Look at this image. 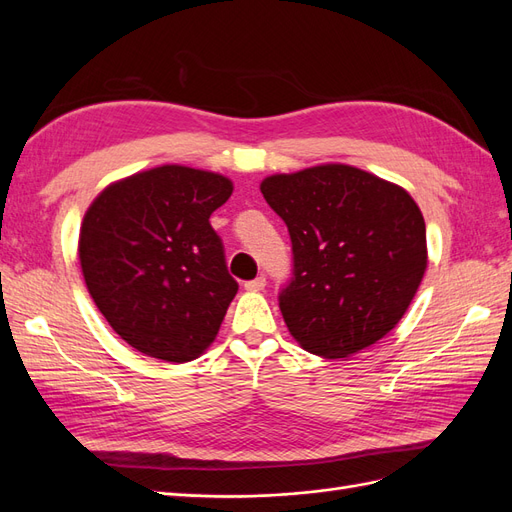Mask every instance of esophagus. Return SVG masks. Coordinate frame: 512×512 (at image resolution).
Segmentation results:
<instances>
[{"label": "esophagus", "mask_w": 512, "mask_h": 512, "mask_svg": "<svg viewBox=\"0 0 512 512\" xmlns=\"http://www.w3.org/2000/svg\"><path fill=\"white\" fill-rule=\"evenodd\" d=\"M245 286V290H250V292H260L262 288H265L267 286V280H265V277H256V280H250V282H245L243 284Z\"/></svg>", "instance_id": "esophagus-1"}]
</instances>
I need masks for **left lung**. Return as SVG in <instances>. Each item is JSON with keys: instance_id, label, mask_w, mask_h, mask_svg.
I'll return each mask as SVG.
<instances>
[{"instance_id": "8db88e82", "label": "left lung", "mask_w": 512, "mask_h": 512, "mask_svg": "<svg viewBox=\"0 0 512 512\" xmlns=\"http://www.w3.org/2000/svg\"><path fill=\"white\" fill-rule=\"evenodd\" d=\"M260 192L292 241V277L280 292L290 335L307 352L346 359L395 329L427 269L412 196L346 164L271 175Z\"/></svg>"}]
</instances>
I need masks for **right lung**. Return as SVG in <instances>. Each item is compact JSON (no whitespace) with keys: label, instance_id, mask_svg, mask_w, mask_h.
Segmentation results:
<instances>
[{"label":"right lung","instance_id":"1","mask_svg":"<svg viewBox=\"0 0 512 512\" xmlns=\"http://www.w3.org/2000/svg\"><path fill=\"white\" fill-rule=\"evenodd\" d=\"M232 181L166 164L121 179L87 209L79 258L87 290L138 352L194 361L220 331L239 284L209 218Z\"/></svg>","mask_w":512,"mask_h":512}]
</instances>
